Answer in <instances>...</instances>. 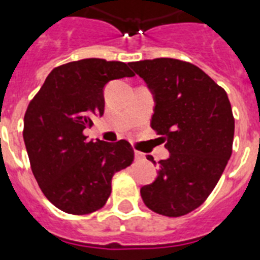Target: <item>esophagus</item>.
<instances>
[{
  "instance_id": "1",
  "label": "esophagus",
  "mask_w": 260,
  "mask_h": 260,
  "mask_svg": "<svg viewBox=\"0 0 260 260\" xmlns=\"http://www.w3.org/2000/svg\"><path fill=\"white\" fill-rule=\"evenodd\" d=\"M135 159L143 160L144 159V153H141V152H139V151H135Z\"/></svg>"
}]
</instances>
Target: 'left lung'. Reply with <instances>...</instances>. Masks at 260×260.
<instances>
[{"label": "left lung", "instance_id": "8db88e82", "mask_svg": "<svg viewBox=\"0 0 260 260\" xmlns=\"http://www.w3.org/2000/svg\"><path fill=\"white\" fill-rule=\"evenodd\" d=\"M155 107L151 126L170 156L140 195L149 210L181 216L208 198L233 153L235 120L225 90L193 64L175 58L129 62ZM147 159L155 163L152 156Z\"/></svg>", "mask_w": 260, "mask_h": 260}]
</instances>
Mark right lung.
Returning a JSON list of instances; mask_svg holds the SVG:
<instances>
[{"label":"right lung","mask_w":260,"mask_h":260,"mask_svg":"<svg viewBox=\"0 0 260 260\" xmlns=\"http://www.w3.org/2000/svg\"><path fill=\"white\" fill-rule=\"evenodd\" d=\"M125 62L85 58L57 67L30 101L24 117V141L40 188L58 210L90 214L111 195L112 178L131 166L126 140H86L82 131L104 115V88L132 77Z\"/></svg>","instance_id":"right-lung-1"}]
</instances>
